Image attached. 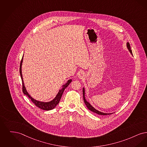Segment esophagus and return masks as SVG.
I'll list each match as a JSON object with an SVG mask.
<instances>
[{"label":"esophagus","instance_id":"1","mask_svg":"<svg viewBox=\"0 0 147 147\" xmlns=\"http://www.w3.org/2000/svg\"><path fill=\"white\" fill-rule=\"evenodd\" d=\"M84 77V74L82 72H80L79 74H78V78H80V79H82Z\"/></svg>","mask_w":147,"mask_h":147}]
</instances>
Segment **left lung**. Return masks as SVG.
Instances as JSON below:
<instances>
[{
    "mask_svg": "<svg viewBox=\"0 0 147 147\" xmlns=\"http://www.w3.org/2000/svg\"><path fill=\"white\" fill-rule=\"evenodd\" d=\"M126 45H127V49H128V51H129L130 52V53L132 55V50H131V49L129 43L128 42H127ZM83 96L84 102L85 103V104L86 105V106H87V108L89 110H90V111H93V112L97 114H98V115H110V114H113V113H102V112H101V111H98V110L94 108V107H93L90 104V102H87V100L86 99V98H85V90H84V88H83Z\"/></svg>",
    "mask_w": 147,
    "mask_h": 147,
    "instance_id": "8db88e82",
    "label": "left lung"
}]
</instances>
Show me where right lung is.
Returning <instances> with one entry per match:
<instances>
[{"mask_svg": "<svg viewBox=\"0 0 147 147\" xmlns=\"http://www.w3.org/2000/svg\"><path fill=\"white\" fill-rule=\"evenodd\" d=\"M22 61H23V57L21 59V63H20V76L22 80V91L23 93H24V94H25L30 99H31V100H32V102H33L37 107H38L39 108L45 110H50L51 109H53L54 108L56 107V106L58 104V103L60 102L61 96L63 95V93H64V90H65V88L69 85V84L72 82V80H69L67 81V82L65 83L64 85H63V87L61 90H59V92L57 93V94L56 96L50 102H40L38 100H37L34 99H33L31 96H30L28 93L27 92V90L26 89L25 86L24 84V80H23V77H22Z\"/></svg>", "mask_w": 147, "mask_h": 147, "instance_id": "right-lung-1", "label": "right lung"}]
</instances>
